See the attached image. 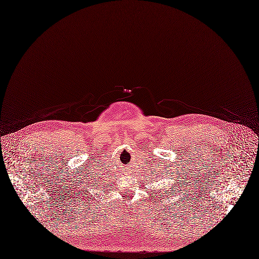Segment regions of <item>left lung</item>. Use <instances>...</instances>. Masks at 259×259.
<instances>
[{
	"instance_id": "obj_1",
	"label": "left lung",
	"mask_w": 259,
	"mask_h": 259,
	"mask_svg": "<svg viewBox=\"0 0 259 259\" xmlns=\"http://www.w3.org/2000/svg\"><path fill=\"white\" fill-rule=\"evenodd\" d=\"M178 178H179V177H178ZM175 184H176V183H175ZM181 186H182V182H181Z\"/></svg>"
}]
</instances>
